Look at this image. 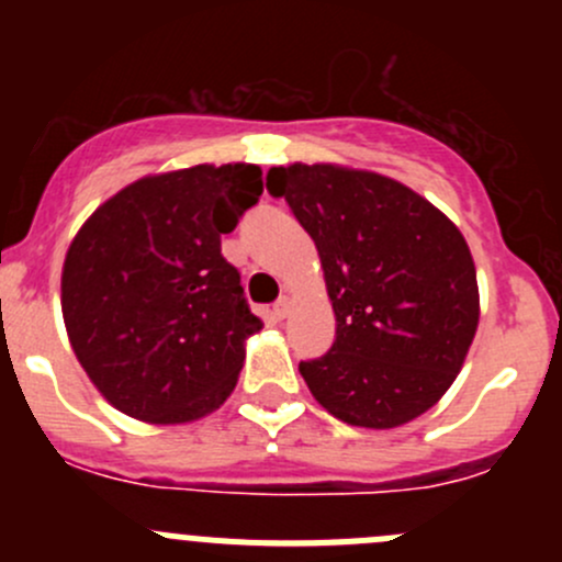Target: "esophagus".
Segmentation results:
<instances>
[{
    "mask_svg": "<svg viewBox=\"0 0 562 562\" xmlns=\"http://www.w3.org/2000/svg\"><path fill=\"white\" fill-rule=\"evenodd\" d=\"M291 307H293V302H291V299H288V296H282L280 302L274 304V315L280 317V321H282V317H288V315H291Z\"/></svg>",
    "mask_w": 562,
    "mask_h": 562,
    "instance_id": "esophagus-1",
    "label": "esophagus"
}]
</instances>
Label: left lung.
<instances>
[{"mask_svg": "<svg viewBox=\"0 0 562 562\" xmlns=\"http://www.w3.org/2000/svg\"><path fill=\"white\" fill-rule=\"evenodd\" d=\"M321 255L337 317L331 350L304 383L350 427L394 429L457 381L479 328L468 241L438 206L375 171L293 162L266 173Z\"/></svg>", "mask_w": 562, "mask_h": 562, "instance_id": "8db88e82", "label": "left lung"}]
</instances>
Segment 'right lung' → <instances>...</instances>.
<instances>
[{"label":"right lung","instance_id":"obj_1","mask_svg":"<svg viewBox=\"0 0 562 562\" xmlns=\"http://www.w3.org/2000/svg\"><path fill=\"white\" fill-rule=\"evenodd\" d=\"M249 162L144 176L81 225L61 266L72 353L116 411L190 424L239 381L245 345L263 328L220 236L263 192Z\"/></svg>","mask_w":562,"mask_h":562}]
</instances>
